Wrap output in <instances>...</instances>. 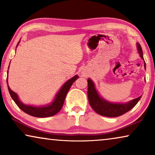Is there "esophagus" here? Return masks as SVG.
I'll return each instance as SVG.
<instances>
[{
    "label": "esophagus",
    "instance_id": "34e87169",
    "mask_svg": "<svg viewBox=\"0 0 155 155\" xmlns=\"http://www.w3.org/2000/svg\"><path fill=\"white\" fill-rule=\"evenodd\" d=\"M82 75H83V76H84V77H85V76H86V74L85 73H82Z\"/></svg>",
    "mask_w": 155,
    "mask_h": 155
}]
</instances>
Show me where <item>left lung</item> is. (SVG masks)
<instances>
[{"label":"left lung","instance_id":"8db88e82","mask_svg":"<svg viewBox=\"0 0 155 155\" xmlns=\"http://www.w3.org/2000/svg\"><path fill=\"white\" fill-rule=\"evenodd\" d=\"M137 48L141 58L144 60L143 50H142L141 46L138 43H137ZM144 67L146 69L145 62L144 63ZM87 83L89 103L94 111L101 116H107V117H117V116H121L132 109L141 98L140 96L124 104L112 103L105 100L104 99L101 98L99 96V93L97 92L95 88L94 82L90 78L87 80Z\"/></svg>","mask_w":155,"mask_h":155}]
</instances>
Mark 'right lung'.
Listing matches in <instances>:
<instances>
[{
	"mask_svg": "<svg viewBox=\"0 0 155 155\" xmlns=\"http://www.w3.org/2000/svg\"><path fill=\"white\" fill-rule=\"evenodd\" d=\"M78 78V75H76L74 76L73 78H72L70 80H68V81L62 86V87L60 89L58 92L57 93L56 97H55L54 99V101L51 102V104H50L44 106V107H35V106L25 104H23L20 101L18 94H17L15 92H13V91L10 90L8 84V88L12 99H13L15 102L16 104L18 105V107L20 108L21 110H22L23 111L25 112V113L27 114H29V115L35 116V117L45 118L54 116L55 114H56L58 112L60 111L61 108L63 107L65 96H66L68 92L69 91L70 88H71V87L72 84H73V82H75Z\"/></svg>",
	"mask_w": 155,
	"mask_h": 155,
	"instance_id": "1",
	"label": "right lung"
}]
</instances>
